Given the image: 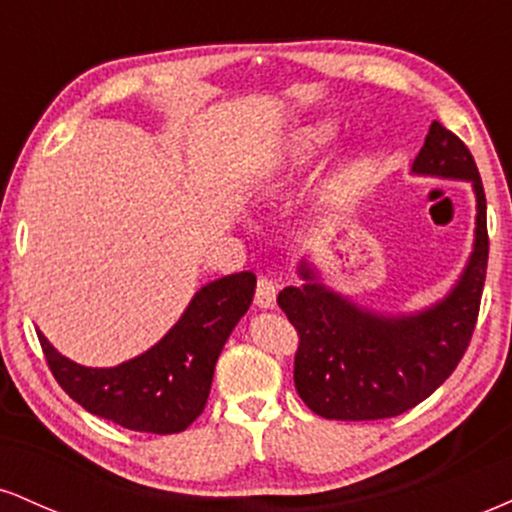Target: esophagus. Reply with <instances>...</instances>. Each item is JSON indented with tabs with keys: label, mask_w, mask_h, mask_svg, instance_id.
<instances>
[{
	"label": "esophagus",
	"mask_w": 512,
	"mask_h": 512,
	"mask_svg": "<svg viewBox=\"0 0 512 512\" xmlns=\"http://www.w3.org/2000/svg\"><path fill=\"white\" fill-rule=\"evenodd\" d=\"M255 303L260 305V308H274L276 305V281L267 279V276H262V279L257 281Z\"/></svg>",
	"instance_id": "obj_1"
}]
</instances>
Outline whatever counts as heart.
I'll list each match as a JSON object with an SVG mask.
<instances>
[{"instance_id": "b5f03b06", "label": "heart", "mask_w": 512, "mask_h": 512, "mask_svg": "<svg viewBox=\"0 0 512 512\" xmlns=\"http://www.w3.org/2000/svg\"><path fill=\"white\" fill-rule=\"evenodd\" d=\"M332 134H334L332 125H315V127L305 129V132L301 134V139H298V144H296L298 154H301V156L315 154V151L320 149L322 144L330 142Z\"/></svg>"}]
</instances>
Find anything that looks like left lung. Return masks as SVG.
Returning a JSON list of instances; mask_svg holds the SVG:
<instances>
[{"instance_id": "1", "label": "left lung", "mask_w": 512, "mask_h": 512, "mask_svg": "<svg viewBox=\"0 0 512 512\" xmlns=\"http://www.w3.org/2000/svg\"><path fill=\"white\" fill-rule=\"evenodd\" d=\"M414 173L469 180L477 195V240L472 260L445 301L426 313L383 317L356 308L315 281L289 286L276 303L298 332L293 383L308 409L337 421L392 419L431 397L462 361L477 327L489 231L486 195L472 151L438 120L416 156Z\"/></svg>"}]
</instances>
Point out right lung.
I'll return each instance as SVG.
<instances>
[{"label": "right lung", "instance_id": "right-lung-1", "mask_svg": "<svg viewBox=\"0 0 512 512\" xmlns=\"http://www.w3.org/2000/svg\"><path fill=\"white\" fill-rule=\"evenodd\" d=\"M252 293V272L211 281L154 349L115 368L79 366L57 354L40 332L38 339L50 373L76 404L129 431L170 436L204 411L216 361L248 313Z\"/></svg>", "mask_w": 512, "mask_h": 512}]
</instances>
